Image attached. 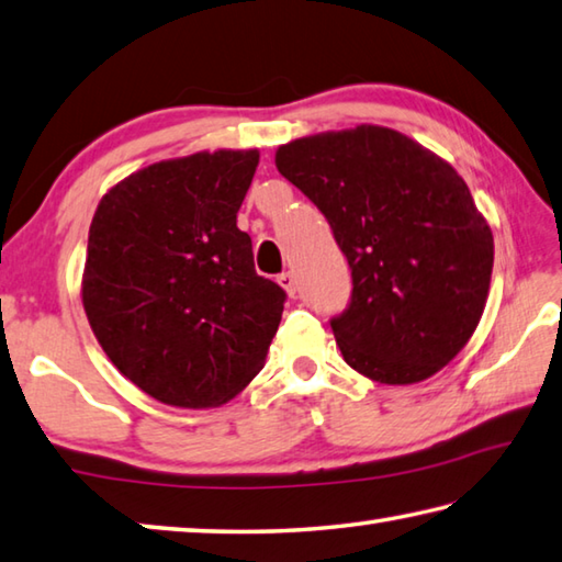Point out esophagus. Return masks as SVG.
Listing matches in <instances>:
<instances>
[{
    "mask_svg": "<svg viewBox=\"0 0 562 562\" xmlns=\"http://www.w3.org/2000/svg\"><path fill=\"white\" fill-rule=\"evenodd\" d=\"M279 283L283 289H286V293L289 296H293V293H296V276H293V271H283V273H279Z\"/></svg>",
    "mask_w": 562,
    "mask_h": 562,
    "instance_id": "esophagus-1",
    "label": "esophagus"
}]
</instances>
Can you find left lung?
<instances>
[{
    "label": "left lung",
    "mask_w": 562,
    "mask_h": 562,
    "mask_svg": "<svg viewBox=\"0 0 562 562\" xmlns=\"http://www.w3.org/2000/svg\"><path fill=\"white\" fill-rule=\"evenodd\" d=\"M276 167L323 212L350 263V303L330 321L348 366L412 385L454 360L494 269L491 226L454 167L380 125L281 145Z\"/></svg>",
    "instance_id": "left-lung-1"
}]
</instances>
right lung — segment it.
I'll use <instances>...</instances> for the list:
<instances>
[{"mask_svg":"<svg viewBox=\"0 0 562 562\" xmlns=\"http://www.w3.org/2000/svg\"><path fill=\"white\" fill-rule=\"evenodd\" d=\"M259 150L162 160L108 190L88 229L83 308L123 375L172 407H220L263 368L286 291L254 269L236 212Z\"/></svg>","mask_w":562,"mask_h":562,"instance_id":"obj_1","label":"right lung"}]
</instances>
